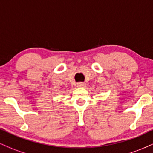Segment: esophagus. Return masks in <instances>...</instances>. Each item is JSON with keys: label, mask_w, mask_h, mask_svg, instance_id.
<instances>
[{"label": "esophagus", "mask_w": 153, "mask_h": 153, "mask_svg": "<svg viewBox=\"0 0 153 153\" xmlns=\"http://www.w3.org/2000/svg\"><path fill=\"white\" fill-rule=\"evenodd\" d=\"M85 84L84 82H78V83H77V87L78 88H82L85 86Z\"/></svg>", "instance_id": "1"}]
</instances>
